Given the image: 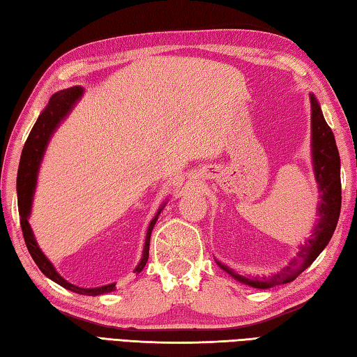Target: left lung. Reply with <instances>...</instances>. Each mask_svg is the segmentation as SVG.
<instances>
[{
    "label": "left lung",
    "instance_id": "left-lung-1",
    "mask_svg": "<svg viewBox=\"0 0 357 357\" xmlns=\"http://www.w3.org/2000/svg\"><path fill=\"white\" fill-rule=\"evenodd\" d=\"M312 102V142H313V165L316 181L321 190L319 221H317L312 238L301 245L298 256L288 264V267L278 271L276 275L264 278L241 276L224 264L218 262L225 273H229L239 282L255 288H271L276 285L288 284L298 278L302 271L313 264L322 250L327 247L333 233L336 230L337 219L340 215V202H342V190H340V158L336 147L335 135L325 121L322 110L316 98L310 96Z\"/></svg>",
    "mask_w": 357,
    "mask_h": 357
}]
</instances>
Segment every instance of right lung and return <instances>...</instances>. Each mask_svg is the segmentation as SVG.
<instances>
[{"label": "right lung", "instance_id": "obj_1", "mask_svg": "<svg viewBox=\"0 0 357 357\" xmlns=\"http://www.w3.org/2000/svg\"><path fill=\"white\" fill-rule=\"evenodd\" d=\"M82 95V87L75 86L70 89L61 90V92H56L50 98V101L47 104V107L44 109V112L40 115V118L36 119V123L33 126L32 130L29 133V138L24 144V149H22L21 153V161L18 167V176H17V190H18V211H20V224H21V230H22V236H24L26 241V247L29 250L30 256L33 257L35 264L38 265L45 276L49 279L55 280L56 284L61 287L67 288V290L79 293V294H87V296H98V294H104L115 290V284H109L104 287H98V288H81L73 285L70 282H67L66 279L58 275L55 267L50 264L47 257L44 256V253L38 247L36 241L33 238L32 229H30L27 218L30 215V207H32V198H33V192H35V185H36V174H38V167H40V162L44 155L45 146H47L49 138L52 132L55 130L56 126L59 124L67 113L70 112V109L75 105ZM162 207L159 208L156 216L153 218V221L150 222L149 230H147V236H146V244H144V252H142V259L136 267V273H139L144 267H146L147 259H149V248H150V234L153 227L156 224L158 216L161 215Z\"/></svg>", "mask_w": 357, "mask_h": 357}]
</instances>
